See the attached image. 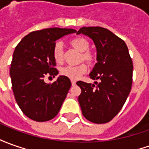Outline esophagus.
Returning <instances> with one entry per match:
<instances>
[{
	"instance_id": "obj_1",
	"label": "esophagus",
	"mask_w": 149,
	"mask_h": 149,
	"mask_svg": "<svg viewBox=\"0 0 149 149\" xmlns=\"http://www.w3.org/2000/svg\"><path fill=\"white\" fill-rule=\"evenodd\" d=\"M71 84H72V86H75L76 85V81L71 80Z\"/></svg>"
}]
</instances>
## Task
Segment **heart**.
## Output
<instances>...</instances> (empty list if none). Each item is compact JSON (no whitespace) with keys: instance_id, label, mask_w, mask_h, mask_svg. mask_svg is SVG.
<instances>
[{"instance_id":"b5f03b06","label":"heart","mask_w":149,"mask_h":149,"mask_svg":"<svg viewBox=\"0 0 149 149\" xmlns=\"http://www.w3.org/2000/svg\"><path fill=\"white\" fill-rule=\"evenodd\" d=\"M70 45L74 49L80 52L79 61H84L86 63L92 65L96 61V54L93 51L89 49V43L84 37L73 38L70 41ZM53 56L54 60L57 63H60L63 61V50L61 43H57L54 45L53 50ZM87 71V65L84 63H82L78 65H65L60 69V73L62 76L67 77L70 79H77Z\"/></svg>"}]
</instances>
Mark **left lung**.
Returning a JSON list of instances; mask_svg holds the SVG:
<instances>
[{
    "label": "left lung",
    "instance_id": "1",
    "mask_svg": "<svg viewBox=\"0 0 149 149\" xmlns=\"http://www.w3.org/2000/svg\"><path fill=\"white\" fill-rule=\"evenodd\" d=\"M83 33L92 39L97 51V62L90 73L95 84L78 81L82 113L97 124L109 123L125 104L132 86L133 63L126 43L109 30L100 26L81 27Z\"/></svg>",
    "mask_w": 149,
    "mask_h": 149
}]
</instances>
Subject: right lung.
Instances as JSON below:
<instances>
[{
  "mask_svg": "<svg viewBox=\"0 0 149 149\" xmlns=\"http://www.w3.org/2000/svg\"><path fill=\"white\" fill-rule=\"evenodd\" d=\"M74 32L76 31L57 27L35 31L15 48L10 70L12 89L18 105L31 119L49 121L61 109L71 82L62 75L52 84L44 79L58 74L53 56L56 40Z\"/></svg>",
  "mask_w": 149,
  "mask_h": 149,
  "instance_id": "1",
  "label": "right lung"
}]
</instances>
